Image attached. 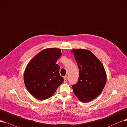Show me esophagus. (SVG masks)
Instances as JSON below:
<instances>
[{"instance_id":"obj_1","label":"esophagus","mask_w":127,"mask_h":127,"mask_svg":"<svg viewBox=\"0 0 127 127\" xmlns=\"http://www.w3.org/2000/svg\"><path fill=\"white\" fill-rule=\"evenodd\" d=\"M67 76H65L64 77V82H67Z\"/></svg>"}]
</instances>
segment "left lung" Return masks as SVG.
I'll list each match as a JSON object with an SVG mask.
<instances>
[{
  "mask_svg": "<svg viewBox=\"0 0 127 127\" xmlns=\"http://www.w3.org/2000/svg\"><path fill=\"white\" fill-rule=\"evenodd\" d=\"M79 70L77 83L72 86L78 100L88 102L102 92L106 82V74L103 65L91 51L83 49L71 50Z\"/></svg>",
  "mask_w": 127,
  "mask_h": 127,
  "instance_id": "obj_1",
  "label": "left lung"
}]
</instances>
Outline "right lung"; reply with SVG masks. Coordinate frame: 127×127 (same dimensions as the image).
<instances>
[{"label": "right lung", "instance_id": "obj_1", "mask_svg": "<svg viewBox=\"0 0 127 127\" xmlns=\"http://www.w3.org/2000/svg\"><path fill=\"white\" fill-rule=\"evenodd\" d=\"M61 55L60 49H43L27 65L24 84L31 94L38 100L51 97L64 81L59 73L60 66L56 64Z\"/></svg>", "mask_w": 127, "mask_h": 127}]
</instances>
